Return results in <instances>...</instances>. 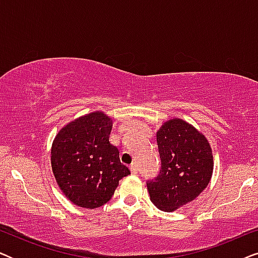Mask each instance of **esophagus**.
I'll list each match as a JSON object with an SVG mask.
<instances>
[{
	"label": "esophagus",
	"mask_w": 258,
	"mask_h": 258,
	"mask_svg": "<svg viewBox=\"0 0 258 258\" xmlns=\"http://www.w3.org/2000/svg\"><path fill=\"white\" fill-rule=\"evenodd\" d=\"M129 169H130V171L133 172V174H137V172H139V168H137V164L136 163H132L129 165Z\"/></svg>",
	"instance_id": "34e87169"
}]
</instances>
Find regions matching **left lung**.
Returning a JSON list of instances; mask_svg holds the SVG:
<instances>
[{
  "label": "left lung",
  "instance_id": "left-lung-1",
  "mask_svg": "<svg viewBox=\"0 0 258 258\" xmlns=\"http://www.w3.org/2000/svg\"><path fill=\"white\" fill-rule=\"evenodd\" d=\"M161 169L148 179L150 200L158 209L174 211L191 202L206 189L214 169L209 142L179 118L165 122L157 132Z\"/></svg>",
  "mask_w": 258,
  "mask_h": 258
}]
</instances>
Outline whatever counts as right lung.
Instances as JSON below:
<instances>
[{
	"mask_svg": "<svg viewBox=\"0 0 258 258\" xmlns=\"http://www.w3.org/2000/svg\"><path fill=\"white\" fill-rule=\"evenodd\" d=\"M112 121L91 112L59 130L51 148V168L57 184L76 206L95 209L114 195L118 181L130 175L119 151L109 142Z\"/></svg>",
	"mask_w": 258,
	"mask_h": 258,
	"instance_id": "right-lung-1",
	"label": "right lung"
}]
</instances>
